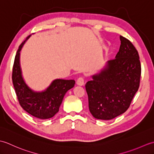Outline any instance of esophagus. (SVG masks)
Segmentation results:
<instances>
[{"label":"esophagus","instance_id":"1","mask_svg":"<svg viewBox=\"0 0 154 154\" xmlns=\"http://www.w3.org/2000/svg\"><path fill=\"white\" fill-rule=\"evenodd\" d=\"M77 84L79 86H83L84 85L85 82H84V79L83 77H79V79L77 81Z\"/></svg>","mask_w":154,"mask_h":154}]
</instances>
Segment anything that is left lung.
<instances>
[{"label":"left lung","instance_id":"obj_1","mask_svg":"<svg viewBox=\"0 0 154 154\" xmlns=\"http://www.w3.org/2000/svg\"><path fill=\"white\" fill-rule=\"evenodd\" d=\"M120 40L115 59L108 61L85 85L89 109L97 119L111 120L125 112L138 90L141 65L138 51L128 39L120 35Z\"/></svg>","mask_w":154,"mask_h":154}]
</instances>
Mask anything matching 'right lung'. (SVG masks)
I'll return each instance as SVG.
<instances>
[{"label":"right lung","instance_id":"obj_1","mask_svg":"<svg viewBox=\"0 0 154 154\" xmlns=\"http://www.w3.org/2000/svg\"><path fill=\"white\" fill-rule=\"evenodd\" d=\"M31 35L20 45L16 52L12 69V83L20 106L34 117L48 119L58 112L65 93L74 87V80L57 79L42 91L32 90L26 83L20 67V51Z\"/></svg>","mask_w":154,"mask_h":154}]
</instances>
